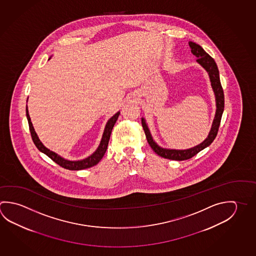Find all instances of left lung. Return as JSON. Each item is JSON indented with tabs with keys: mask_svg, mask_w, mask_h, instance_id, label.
Returning <instances> with one entry per match:
<instances>
[{
	"mask_svg": "<svg viewBox=\"0 0 256 256\" xmlns=\"http://www.w3.org/2000/svg\"><path fill=\"white\" fill-rule=\"evenodd\" d=\"M188 46L192 50V53L197 58V60H196L197 63L200 64L208 72L210 79L211 87H212L214 94H215V118L212 122V126H211L210 131L208 133V138L202 143L198 144L196 146L188 148V149H184V150L162 148L152 138L146 122L144 118H142V126H143L144 131L146 133L148 144H150L152 150L160 156L166 158V159H170V160H176V161H184V160L192 158L194 156H196L198 152H200L204 148H208L214 141V139L216 138V136L218 134L221 118H222V114L224 112V92H223V89H222L221 82H220V72H218L215 60L212 58L210 54L206 53V51L203 50L200 46L198 45L192 41H188Z\"/></svg>",
	"mask_w": 256,
	"mask_h": 256,
	"instance_id": "left-lung-1",
	"label": "left lung"
}]
</instances>
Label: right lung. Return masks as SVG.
I'll return each instance as SVG.
<instances>
[{
    "instance_id": "1",
    "label": "right lung",
    "mask_w": 256,
    "mask_h": 256,
    "mask_svg": "<svg viewBox=\"0 0 256 256\" xmlns=\"http://www.w3.org/2000/svg\"><path fill=\"white\" fill-rule=\"evenodd\" d=\"M48 59V60H50ZM120 112L116 113L115 115H113L112 117L110 118L108 120L105 128H104V134H102V138L100 140V143L99 146L95 150V152H92L90 156L88 157H86L84 159H82V160H78V161H70L68 160L64 157L60 156L58 154L53 152L50 150L48 148H46L45 146L42 144L38 134H36V131L34 130V126L32 125V120L30 117V114H28V110L26 108V115H27L28 122V126H30V134H32V140L35 144L38 149L40 151V152H44L45 154H46L48 156L51 158L54 162H56L60 166H62L66 169L68 170H82V169H86V168H90L92 166H96L98 162H99L102 158L104 157L107 148H108V140L110 138V134H112V131L113 126L115 125V123L117 122L118 118L120 116Z\"/></svg>"
}]
</instances>
